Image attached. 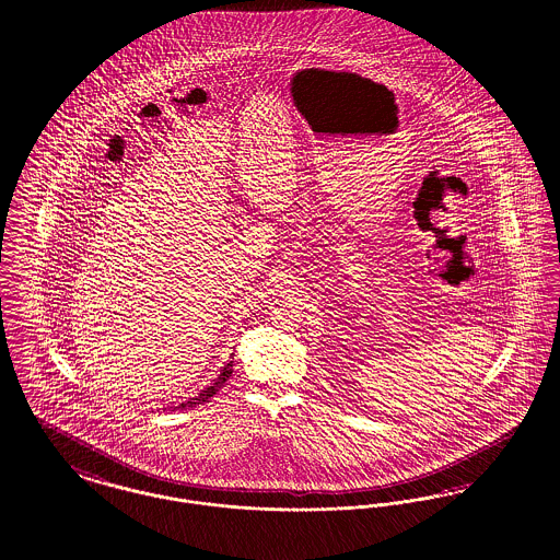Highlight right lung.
<instances>
[{"label":"right lung","mask_w":560,"mask_h":560,"mask_svg":"<svg viewBox=\"0 0 560 560\" xmlns=\"http://www.w3.org/2000/svg\"><path fill=\"white\" fill-rule=\"evenodd\" d=\"M233 354H235V352H231V359H233ZM233 363H235V361H229V363H226V365L220 370V375L213 380L212 386L203 388V390H201L197 397H192V399L180 402L178 407H170V409L174 411V409H187V407H197V405H201V402H206V400L210 399V397H213V395H215V393H218V390H220V388L226 384V380L231 377V373H233Z\"/></svg>","instance_id":"right-lung-1"}]
</instances>
